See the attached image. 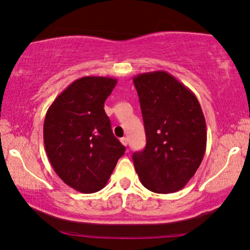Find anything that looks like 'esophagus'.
Instances as JSON below:
<instances>
[{
    "label": "esophagus",
    "instance_id": "34e87169",
    "mask_svg": "<svg viewBox=\"0 0 250 250\" xmlns=\"http://www.w3.org/2000/svg\"><path fill=\"white\" fill-rule=\"evenodd\" d=\"M121 142L126 146L128 145V139H127V138H122V139H121Z\"/></svg>",
    "mask_w": 250,
    "mask_h": 250
}]
</instances>
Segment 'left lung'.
Returning <instances> with one entry per match:
<instances>
[{
	"instance_id": "left-lung-1",
	"label": "left lung",
	"mask_w": 250,
	"mask_h": 250,
	"mask_svg": "<svg viewBox=\"0 0 250 250\" xmlns=\"http://www.w3.org/2000/svg\"><path fill=\"white\" fill-rule=\"evenodd\" d=\"M146 145L133 153L142 186L156 193L176 192L197 172L206 151V121L196 95L166 71L133 78Z\"/></svg>"
}]
</instances>
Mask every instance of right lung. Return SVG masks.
<instances>
[{
  "instance_id": "obj_1",
  "label": "right lung",
  "mask_w": 250,
  "mask_h": 250,
  "mask_svg": "<svg viewBox=\"0 0 250 250\" xmlns=\"http://www.w3.org/2000/svg\"><path fill=\"white\" fill-rule=\"evenodd\" d=\"M116 84L110 77L78 78L58 95L44 119V146L54 172L82 193L104 188L125 152L104 109Z\"/></svg>"
}]
</instances>
